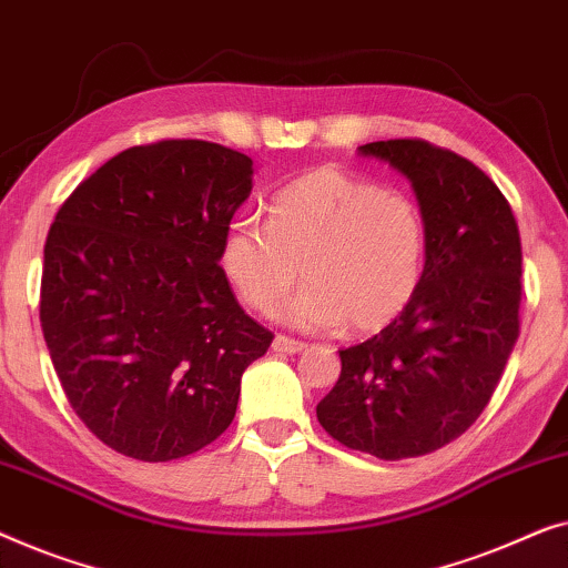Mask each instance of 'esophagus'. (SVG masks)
I'll use <instances>...</instances> for the list:
<instances>
[{
  "instance_id": "esophagus-1",
  "label": "esophagus",
  "mask_w": 568,
  "mask_h": 568,
  "mask_svg": "<svg viewBox=\"0 0 568 568\" xmlns=\"http://www.w3.org/2000/svg\"><path fill=\"white\" fill-rule=\"evenodd\" d=\"M273 349H275V353H291L293 355V353H301V349H306V342L287 337V334H277L275 342H273Z\"/></svg>"
}]
</instances>
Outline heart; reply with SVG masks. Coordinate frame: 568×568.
I'll list each match as a JSON object with an SVG mask.
<instances>
[{"mask_svg": "<svg viewBox=\"0 0 568 568\" xmlns=\"http://www.w3.org/2000/svg\"><path fill=\"white\" fill-rule=\"evenodd\" d=\"M221 265L246 306L273 314L301 277L306 287L287 318L306 329L347 322L375 332L417 293L425 221L417 203L337 166H316L285 185L270 219H236Z\"/></svg>", "mask_w": 568, "mask_h": 568, "instance_id": "obj_1", "label": "heart"}]
</instances>
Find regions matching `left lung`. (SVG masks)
<instances>
[{
	"label": "left lung",
	"instance_id": "obj_1",
	"mask_svg": "<svg viewBox=\"0 0 568 568\" xmlns=\"http://www.w3.org/2000/svg\"><path fill=\"white\" fill-rule=\"evenodd\" d=\"M361 151L412 180L427 260L409 306L339 349V381L316 417L349 450L417 458L466 433L505 373L520 334V229L501 190L450 149L390 139Z\"/></svg>",
	"mask_w": 568,
	"mask_h": 568
}]
</instances>
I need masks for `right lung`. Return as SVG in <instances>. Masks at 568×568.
<instances>
[{
  "label": "right lung",
  "instance_id": "1",
  "mask_svg": "<svg viewBox=\"0 0 568 568\" xmlns=\"http://www.w3.org/2000/svg\"><path fill=\"white\" fill-rule=\"evenodd\" d=\"M252 159L162 139L77 185L43 246L41 326L71 409L128 458H185L226 433L275 334L219 265Z\"/></svg>",
  "mask_w": 568,
  "mask_h": 568
}]
</instances>
